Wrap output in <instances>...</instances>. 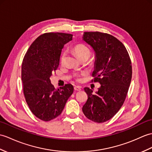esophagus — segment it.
<instances>
[{
	"mask_svg": "<svg viewBox=\"0 0 152 152\" xmlns=\"http://www.w3.org/2000/svg\"><path fill=\"white\" fill-rule=\"evenodd\" d=\"M75 90L76 91H80L81 90V87L80 86H75Z\"/></svg>",
	"mask_w": 152,
	"mask_h": 152,
	"instance_id": "esophagus-1",
	"label": "esophagus"
}]
</instances>
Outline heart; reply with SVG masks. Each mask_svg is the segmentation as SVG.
I'll use <instances>...</instances> for the list:
<instances>
[{"instance_id":"obj_1","label":"heart","mask_w":152,"mask_h":152,"mask_svg":"<svg viewBox=\"0 0 152 152\" xmlns=\"http://www.w3.org/2000/svg\"><path fill=\"white\" fill-rule=\"evenodd\" d=\"M74 51H75V54L80 59H82L83 58H89L91 56V50L89 48V47H88L86 45L82 44V43L76 45L75 47H74ZM65 57H66V52L65 51L63 52V54L61 56V62L62 63L64 62ZM83 75L84 74L83 73L82 75ZM76 77L77 81H80L81 80L79 75H76Z\"/></svg>"}]
</instances>
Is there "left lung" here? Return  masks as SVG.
Here are the masks:
<instances>
[{
  "mask_svg": "<svg viewBox=\"0 0 152 152\" xmlns=\"http://www.w3.org/2000/svg\"><path fill=\"white\" fill-rule=\"evenodd\" d=\"M83 40L95 52L92 82L101 86L95 94L84 88L88 98L82 111L91 121L102 123L113 117L124 104L132 80V61L124 45L110 34L86 31Z\"/></svg>",
  "mask_w": 152,
  "mask_h": 152,
  "instance_id": "1",
  "label": "left lung"
}]
</instances>
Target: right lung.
<instances>
[{
  "label": "right lung",
  "instance_id": "1",
  "mask_svg": "<svg viewBox=\"0 0 152 152\" xmlns=\"http://www.w3.org/2000/svg\"><path fill=\"white\" fill-rule=\"evenodd\" d=\"M72 35L45 33L35 40L24 56L21 69L23 93L31 113L43 121H50L61 113L73 93L71 84L56 89L50 77L57 70L64 45Z\"/></svg>",
  "mask_w": 152,
  "mask_h": 152
}]
</instances>
